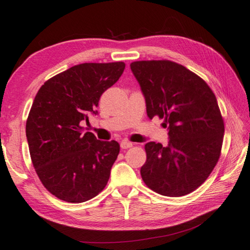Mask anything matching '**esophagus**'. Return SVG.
Wrapping results in <instances>:
<instances>
[{
  "mask_svg": "<svg viewBox=\"0 0 250 250\" xmlns=\"http://www.w3.org/2000/svg\"><path fill=\"white\" fill-rule=\"evenodd\" d=\"M121 149H129V147H132V143L129 142L128 140H124L120 143Z\"/></svg>",
  "mask_w": 250,
  "mask_h": 250,
  "instance_id": "1",
  "label": "esophagus"
}]
</instances>
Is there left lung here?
<instances>
[{
    "instance_id": "1",
    "label": "left lung",
    "mask_w": 250,
    "mask_h": 250,
    "mask_svg": "<svg viewBox=\"0 0 250 250\" xmlns=\"http://www.w3.org/2000/svg\"><path fill=\"white\" fill-rule=\"evenodd\" d=\"M140 83L150 119L167 126V146L147 142L141 176L147 188L164 196L179 197L204 183L221 156L224 119L217 99L200 76L175 62H131Z\"/></svg>"
}]
</instances>
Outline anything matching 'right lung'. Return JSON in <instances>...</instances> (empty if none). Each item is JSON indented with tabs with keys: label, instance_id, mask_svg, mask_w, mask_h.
I'll list each match as a JSON object with an SVG mask.
<instances>
[{
	"label": "right lung",
	"instance_id": "right-lung-1",
	"mask_svg": "<svg viewBox=\"0 0 250 250\" xmlns=\"http://www.w3.org/2000/svg\"><path fill=\"white\" fill-rule=\"evenodd\" d=\"M125 67L124 62H83L49 78L37 91L26 120L29 154L42 184L59 200L89 201L108 183L119 143L83 133L80 122L97 113L101 95Z\"/></svg>",
	"mask_w": 250,
	"mask_h": 250
}]
</instances>
